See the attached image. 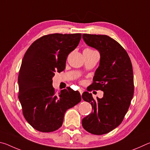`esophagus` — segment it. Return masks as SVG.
<instances>
[{
	"instance_id": "obj_1",
	"label": "esophagus",
	"mask_w": 150,
	"mask_h": 150,
	"mask_svg": "<svg viewBox=\"0 0 150 150\" xmlns=\"http://www.w3.org/2000/svg\"><path fill=\"white\" fill-rule=\"evenodd\" d=\"M79 91L81 95H82L83 93V89H79Z\"/></svg>"
}]
</instances>
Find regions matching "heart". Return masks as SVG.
Returning a JSON list of instances; mask_svg holds the SVG:
<instances>
[{"instance_id":"obj_1","label":"heart","mask_w":150,"mask_h":150,"mask_svg":"<svg viewBox=\"0 0 150 150\" xmlns=\"http://www.w3.org/2000/svg\"><path fill=\"white\" fill-rule=\"evenodd\" d=\"M85 50H90V49H86Z\"/></svg>"}]
</instances>
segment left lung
I'll use <instances>...</instances> for the list:
<instances>
[{"instance_id":"1","label":"left lung","mask_w":150,"mask_h":150,"mask_svg":"<svg viewBox=\"0 0 150 150\" xmlns=\"http://www.w3.org/2000/svg\"><path fill=\"white\" fill-rule=\"evenodd\" d=\"M83 39L100 53L91 88L104 95L95 100L91 93H83V99L91 103L93 111L83 119L82 125L88 132L102 135L120 125L128 110L134 95L132 65L126 51L108 35L83 34Z\"/></svg>"}]
</instances>
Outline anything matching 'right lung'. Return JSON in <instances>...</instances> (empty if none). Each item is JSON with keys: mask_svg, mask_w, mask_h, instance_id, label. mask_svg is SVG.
I'll use <instances>...</instances> for the list:
<instances>
[{"mask_svg": "<svg viewBox=\"0 0 150 150\" xmlns=\"http://www.w3.org/2000/svg\"><path fill=\"white\" fill-rule=\"evenodd\" d=\"M81 38V34L44 35L30 45L18 75V98L25 119L35 130L51 132L62 126L66 110L81 102L79 91L68 87L55 94V71L65 69L67 57Z\"/></svg>", "mask_w": 150, "mask_h": 150, "instance_id": "add662e5", "label": "right lung"}]
</instances>
